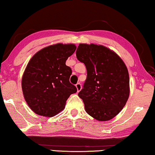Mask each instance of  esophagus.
<instances>
[{
  "mask_svg": "<svg viewBox=\"0 0 155 155\" xmlns=\"http://www.w3.org/2000/svg\"><path fill=\"white\" fill-rule=\"evenodd\" d=\"M75 87H76V88H77V91H78V92H79L81 90V89H82L81 84H80V83H78V84H76Z\"/></svg>",
  "mask_w": 155,
  "mask_h": 155,
  "instance_id": "34e87169",
  "label": "esophagus"
}]
</instances>
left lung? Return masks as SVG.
Wrapping results in <instances>:
<instances>
[{"instance_id":"obj_1","label":"left lung","mask_w":155,"mask_h":155,"mask_svg":"<svg viewBox=\"0 0 155 155\" xmlns=\"http://www.w3.org/2000/svg\"><path fill=\"white\" fill-rule=\"evenodd\" d=\"M76 56L85 65L87 73L78 93L86 112L100 121L112 119L126 105L130 94L126 65L115 52L102 45L80 44Z\"/></svg>"}]
</instances>
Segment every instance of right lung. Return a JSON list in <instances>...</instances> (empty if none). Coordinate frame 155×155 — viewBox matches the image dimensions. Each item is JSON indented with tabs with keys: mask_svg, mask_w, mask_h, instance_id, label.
<instances>
[{
	"mask_svg": "<svg viewBox=\"0 0 155 155\" xmlns=\"http://www.w3.org/2000/svg\"><path fill=\"white\" fill-rule=\"evenodd\" d=\"M75 44H56L42 48L29 61L22 79L25 99L38 115L51 117L65 108L77 88L69 81L72 70L65 65Z\"/></svg>",
	"mask_w": 155,
	"mask_h": 155,
	"instance_id": "obj_1",
	"label": "right lung"
}]
</instances>
